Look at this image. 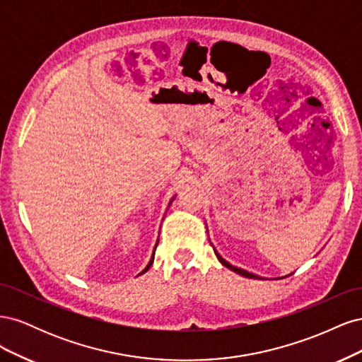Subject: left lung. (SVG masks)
Returning <instances> with one entry per match:
<instances>
[{
    "label": "left lung",
    "mask_w": 362,
    "mask_h": 362,
    "mask_svg": "<svg viewBox=\"0 0 362 362\" xmlns=\"http://www.w3.org/2000/svg\"><path fill=\"white\" fill-rule=\"evenodd\" d=\"M214 254H216V257H217V259L222 262V264L226 267V269H229V270H233V272H235V273H238V275H242V276H245V278H250V279H262L261 276H258V275H254V273H249V272H246V270H243V269H238V267H235V266H233V264H229V262L226 261V259H223L221 255H218V252L214 249Z\"/></svg>",
    "instance_id": "1"
}]
</instances>
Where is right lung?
Listing matches in <instances>:
<instances>
[{"label": "right lung", "mask_w": 362, "mask_h": 362, "mask_svg": "<svg viewBox=\"0 0 362 362\" xmlns=\"http://www.w3.org/2000/svg\"><path fill=\"white\" fill-rule=\"evenodd\" d=\"M157 245H158V243H157ZM157 245H156V247H157ZM154 255H156V249H154V252H152V257H151V259H149V262H148V266H146L144 270H141V272L139 273V275H144L145 272H148V270H149V267L152 266V262H154Z\"/></svg>", "instance_id": "1"}]
</instances>
